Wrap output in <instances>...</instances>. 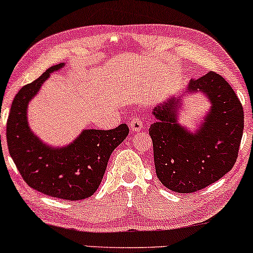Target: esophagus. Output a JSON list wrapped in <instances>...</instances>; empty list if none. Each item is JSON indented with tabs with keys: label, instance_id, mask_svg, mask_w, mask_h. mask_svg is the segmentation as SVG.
<instances>
[{
	"label": "esophagus",
	"instance_id": "obj_1",
	"mask_svg": "<svg viewBox=\"0 0 253 253\" xmlns=\"http://www.w3.org/2000/svg\"><path fill=\"white\" fill-rule=\"evenodd\" d=\"M129 128L133 130V132H140L142 129V121L139 119L137 117H134L129 121Z\"/></svg>",
	"mask_w": 253,
	"mask_h": 253
}]
</instances>
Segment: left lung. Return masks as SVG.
<instances>
[{
	"instance_id": "1",
	"label": "left lung",
	"mask_w": 253,
	"mask_h": 253,
	"mask_svg": "<svg viewBox=\"0 0 253 253\" xmlns=\"http://www.w3.org/2000/svg\"><path fill=\"white\" fill-rule=\"evenodd\" d=\"M202 92L211 111L196 133L176 124L178 99L154 108L149 127L155 171L161 183L180 194H191L215 183L230 171L238 158L244 111L229 83L209 71L191 79L185 92Z\"/></svg>"
}]
</instances>
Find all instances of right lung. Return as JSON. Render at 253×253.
Returning <instances> with one entry per match:
<instances>
[{"label":"right lung","mask_w":253,"mask_h":253,"mask_svg":"<svg viewBox=\"0 0 253 253\" xmlns=\"http://www.w3.org/2000/svg\"><path fill=\"white\" fill-rule=\"evenodd\" d=\"M63 65L51 66L15 95L7 120V143L29 187L51 197L79 201L92 196L98 189L112 152L126 139L129 128L121 124L108 130L85 129L71 145L63 148L44 145L29 128L28 104L50 73Z\"/></svg>","instance_id":"1"}]
</instances>
